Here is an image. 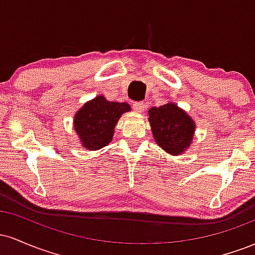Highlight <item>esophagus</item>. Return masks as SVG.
I'll return each mask as SVG.
<instances>
[{
	"label": "esophagus",
	"instance_id": "34e87169",
	"mask_svg": "<svg viewBox=\"0 0 255 255\" xmlns=\"http://www.w3.org/2000/svg\"><path fill=\"white\" fill-rule=\"evenodd\" d=\"M133 109L136 111V113H142L145 109V103L144 102H135L133 104Z\"/></svg>",
	"mask_w": 255,
	"mask_h": 255
}]
</instances>
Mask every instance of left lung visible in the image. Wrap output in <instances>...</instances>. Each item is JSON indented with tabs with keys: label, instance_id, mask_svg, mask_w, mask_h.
<instances>
[{
	"label": "left lung",
	"instance_id": "left-lung-1",
	"mask_svg": "<svg viewBox=\"0 0 255 255\" xmlns=\"http://www.w3.org/2000/svg\"><path fill=\"white\" fill-rule=\"evenodd\" d=\"M148 116L154 140L168 153L178 156L192 144L195 124L176 104L151 108Z\"/></svg>",
	"mask_w": 255,
	"mask_h": 255
}]
</instances>
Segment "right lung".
Returning <instances> with one entry per match:
<instances>
[{
	"label": "right lung",
	"instance_id": "1",
	"mask_svg": "<svg viewBox=\"0 0 255 255\" xmlns=\"http://www.w3.org/2000/svg\"><path fill=\"white\" fill-rule=\"evenodd\" d=\"M127 111H130L129 104L109 102L103 96L84 104L74 116V129L81 146L93 151L109 145L119 119Z\"/></svg>",
	"mask_w": 255,
	"mask_h": 255
}]
</instances>
